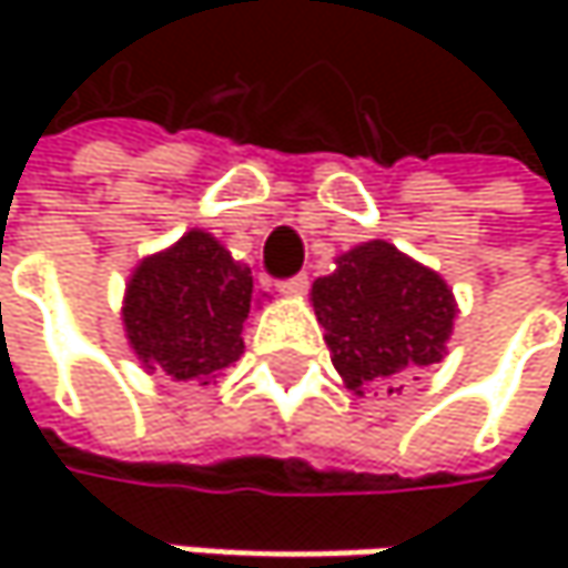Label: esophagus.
<instances>
[{"mask_svg": "<svg viewBox=\"0 0 568 568\" xmlns=\"http://www.w3.org/2000/svg\"><path fill=\"white\" fill-rule=\"evenodd\" d=\"M280 292L288 295V298H302L308 292V276H292V280H283L280 283Z\"/></svg>", "mask_w": 568, "mask_h": 568, "instance_id": "obj_1", "label": "esophagus"}]
</instances>
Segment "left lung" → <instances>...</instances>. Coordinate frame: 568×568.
<instances>
[{"mask_svg":"<svg viewBox=\"0 0 568 568\" xmlns=\"http://www.w3.org/2000/svg\"><path fill=\"white\" fill-rule=\"evenodd\" d=\"M308 295L332 365L355 395L400 392L395 382L404 372L447 355L457 318L450 285L385 240L342 253L335 273L315 280Z\"/></svg>","mask_w":568,"mask_h":568,"instance_id":"8db88e82","label":"left lung"}]
</instances>
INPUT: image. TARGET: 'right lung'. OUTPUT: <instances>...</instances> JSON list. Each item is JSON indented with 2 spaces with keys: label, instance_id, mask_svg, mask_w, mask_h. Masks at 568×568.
Wrapping results in <instances>:
<instances>
[{
  "label": "right lung",
  "instance_id": "right-lung-1",
  "mask_svg": "<svg viewBox=\"0 0 568 568\" xmlns=\"http://www.w3.org/2000/svg\"><path fill=\"white\" fill-rule=\"evenodd\" d=\"M260 305L246 263L206 230L144 256L124 288V335L144 372L210 385L243 355V322Z\"/></svg>",
  "mask_w": 568,
  "mask_h": 568
}]
</instances>
